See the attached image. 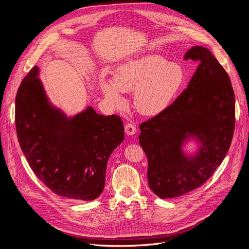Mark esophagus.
Here are the masks:
<instances>
[{"instance_id": "obj_1", "label": "esophagus", "mask_w": 249, "mask_h": 249, "mask_svg": "<svg viewBox=\"0 0 249 249\" xmlns=\"http://www.w3.org/2000/svg\"><path fill=\"white\" fill-rule=\"evenodd\" d=\"M125 132H126V134L128 136H134L136 134V132H137V129H136V127L133 124L128 123L125 126Z\"/></svg>"}]
</instances>
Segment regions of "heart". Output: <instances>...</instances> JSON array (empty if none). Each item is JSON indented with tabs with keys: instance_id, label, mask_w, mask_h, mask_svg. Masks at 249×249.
<instances>
[{
	"instance_id": "b5f03b06",
	"label": "heart",
	"mask_w": 249,
	"mask_h": 249,
	"mask_svg": "<svg viewBox=\"0 0 249 249\" xmlns=\"http://www.w3.org/2000/svg\"><path fill=\"white\" fill-rule=\"evenodd\" d=\"M113 81L99 79V88L112 105L123 103V92H134L135 108L141 114L163 112L179 92L186 75L183 68L157 54H146L117 65Z\"/></svg>"
}]
</instances>
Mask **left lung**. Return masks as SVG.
Segmentation results:
<instances>
[{"mask_svg": "<svg viewBox=\"0 0 249 249\" xmlns=\"http://www.w3.org/2000/svg\"><path fill=\"white\" fill-rule=\"evenodd\" d=\"M187 59L199 62L187 89L140 125L149 186L161 199L184 195L209 179L225 159L234 130V93L225 69L202 46L190 48ZM191 140L196 146L189 152L184 148Z\"/></svg>", "mask_w": 249, "mask_h": 249, "instance_id": "1", "label": "left lung"}]
</instances>
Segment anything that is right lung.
I'll use <instances>...</instances> for the list:
<instances>
[{
  "mask_svg": "<svg viewBox=\"0 0 249 249\" xmlns=\"http://www.w3.org/2000/svg\"><path fill=\"white\" fill-rule=\"evenodd\" d=\"M16 128L31 169L55 194L91 201L104 188L107 161L124 140L116 115L104 116L91 106L68 116L48 98L34 66L16 96Z\"/></svg>",
  "mask_w": 249,
  "mask_h": 249,
  "instance_id": "1",
  "label": "right lung"
}]
</instances>
